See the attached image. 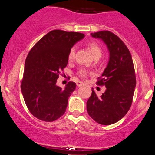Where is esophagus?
Wrapping results in <instances>:
<instances>
[{
	"mask_svg": "<svg viewBox=\"0 0 155 155\" xmlns=\"http://www.w3.org/2000/svg\"><path fill=\"white\" fill-rule=\"evenodd\" d=\"M76 84H77V86H78V87H80V86H83V85H84V83H82V82H81V81H78V82L76 83Z\"/></svg>",
	"mask_w": 155,
	"mask_h": 155,
	"instance_id": "obj_1",
	"label": "esophagus"
}]
</instances>
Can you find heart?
<instances>
[{
	"mask_svg": "<svg viewBox=\"0 0 155 155\" xmlns=\"http://www.w3.org/2000/svg\"><path fill=\"white\" fill-rule=\"evenodd\" d=\"M88 47H89L90 50H91V53L93 54L94 56L95 55H102V50H101L100 45L97 44V42H91L88 44ZM74 55H75V48H72L69 50V54H68V60L69 61H72L74 60ZM78 74L81 78H85L88 75V72L85 69H81L78 71Z\"/></svg>",
	"mask_w": 155,
	"mask_h": 155,
	"instance_id": "1",
	"label": "heart"
}]
</instances>
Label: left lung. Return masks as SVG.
Masks as SVG:
<instances>
[{
	"label": "left lung",
	"instance_id": "1",
	"mask_svg": "<svg viewBox=\"0 0 155 155\" xmlns=\"http://www.w3.org/2000/svg\"><path fill=\"white\" fill-rule=\"evenodd\" d=\"M107 45L110 56L107 66L97 85L105 86V91L98 97L94 88L86 102L88 114L97 123L109 125L117 122L131 107L136 86L135 69L127 47L119 36L108 31L91 34Z\"/></svg>",
	"mask_w": 155,
	"mask_h": 155
}]
</instances>
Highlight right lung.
I'll use <instances>...</instances> for the list:
<instances>
[{"instance_id":"obj_1","label":"right lung","mask_w":155,"mask_h":155,"mask_svg":"<svg viewBox=\"0 0 155 155\" xmlns=\"http://www.w3.org/2000/svg\"><path fill=\"white\" fill-rule=\"evenodd\" d=\"M84 36L78 32L51 31L28 54L21 91L28 109L38 119L53 121L65 113L76 84L69 81L61 88L56 85L57 79L68 64L69 50Z\"/></svg>"}]
</instances>
